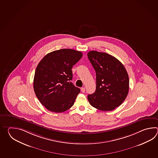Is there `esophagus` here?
<instances>
[{
	"label": "esophagus",
	"mask_w": 158,
	"mask_h": 158,
	"mask_svg": "<svg viewBox=\"0 0 158 158\" xmlns=\"http://www.w3.org/2000/svg\"><path fill=\"white\" fill-rule=\"evenodd\" d=\"M81 92L82 93H85V87H82L81 89Z\"/></svg>",
	"instance_id": "obj_1"
}]
</instances>
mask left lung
I'll return each mask as SVG.
<instances>
[{"label":"left lung","instance_id":"obj_1","mask_svg":"<svg viewBox=\"0 0 158 158\" xmlns=\"http://www.w3.org/2000/svg\"><path fill=\"white\" fill-rule=\"evenodd\" d=\"M88 59L96 72V90L87 96L93 107L110 111L120 106L127 97L129 80L125 68L116 57L106 52L91 51Z\"/></svg>","mask_w":158,"mask_h":158}]
</instances>
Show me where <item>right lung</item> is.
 <instances>
[{"mask_svg":"<svg viewBox=\"0 0 158 158\" xmlns=\"http://www.w3.org/2000/svg\"><path fill=\"white\" fill-rule=\"evenodd\" d=\"M82 56L80 51L64 48L47 54L38 64L34 77V90L48 110L63 112L74 104L80 89L71 82L72 68Z\"/></svg>","mask_w":158,"mask_h":158,"instance_id":"right-lung-1","label":"right lung"}]
</instances>
